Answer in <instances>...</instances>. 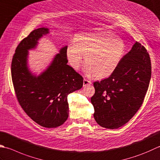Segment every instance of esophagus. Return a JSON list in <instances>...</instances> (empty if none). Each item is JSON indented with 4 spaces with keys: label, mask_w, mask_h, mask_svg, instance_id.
<instances>
[{
    "label": "esophagus",
    "mask_w": 160,
    "mask_h": 160,
    "mask_svg": "<svg viewBox=\"0 0 160 160\" xmlns=\"http://www.w3.org/2000/svg\"><path fill=\"white\" fill-rule=\"evenodd\" d=\"M92 84V82H91L90 80L86 79V78H84L83 80V85L84 86H87V85H89V84Z\"/></svg>",
    "instance_id": "1"
}]
</instances>
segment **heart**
Wrapping results in <instances>:
<instances>
[{
    "instance_id": "heart-1",
    "label": "heart",
    "mask_w": 160,
    "mask_h": 160,
    "mask_svg": "<svg viewBox=\"0 0 160 160\" xmlns=\"http://www.w3.org/2000/svg\"><path fill=\"white\" fill-rule=\"evenodd\" d=\"M125 53V44L111 32L79 34L67 48L68 62L78 70L85 55L84 72L96 78L108 77L117 69Z\"/></svg>"
}]
</instances>
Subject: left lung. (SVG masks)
Wrapping results in <instances>:
<instances>
[{"mask_svg": "<svg viewBox=\"0 0 160 160\" xmlns=\"http://www.w3.org/2000/svg\"><path fill=\"white\" fill-rule=\"evenodd\" d=\"M151 78V62L145 47L136 42L110 76L93 83L91 102L97 123L117 129L141 108Z\"/></svg>", "mask_w": 160, "mask_h": 160, "instance_id": "1", "label": "left lung"}]
</instances>
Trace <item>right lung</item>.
Masks as SVG:
<instances>
[{
    "label": "right lung",
    "mask_w": 160,
    "mask_h": 160,
    "mask_svg": "<svg viewBox=\"0 0 160 160\" xmlns=\"http://www.w3.org/2000/svg\"><path fill=\"white\" fill-rule=\"evenodd\" d=\"M49 33L47 28L34 30L17 47L11 66L16 96L22 109L39 126H60L68 117L67 96L83 85V78L68 65L67 46L62 48L51 64L39 76L28 67V51Z\"/></svg>",
    "instance_id": "obj_1"
}]
</instances>
